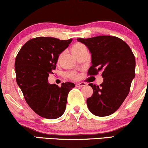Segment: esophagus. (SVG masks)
Wrapping results in <instances>:
<instances>
[{
	"label": "esophagus",
	"instance_id": "1",
	"mask_svg": "<svg viewBox=\"0 0 148 148\" xmlns=\"http://www.w3.org/2000/svg\"><path fill=\"white\" fill-rule=\"evenodd\" d=\"M85 85H86V83H83V82H81V83H76V87H83V86H85Z\"/></svg>",
	"mask_w": 148,
	"mask_h": 148
}]
</instances>
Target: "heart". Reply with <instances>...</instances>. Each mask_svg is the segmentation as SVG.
<instances>
[{
  "label": "heart",
  "mask_w": 148,
  "mask_h": 148,
  "mask_svg": "<svg viewBox=\"0 0 148 148\" xmlns=\"http://www.w3.org/2000/svg\"><path fill=\"white\" fill-rule=\"evenodd\" d=\"M85 46L83 45V44L80 43V42H77V43L74 44V46L72 47V52H75V51L79 50V49H82V48L85 47ZM68 76L72 79H76L78 77V74H76L75 72H69L68 74Z\"/></svg>",
  "instance_id": "1"
}]
</instances>
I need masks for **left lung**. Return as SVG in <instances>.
Returning a JSON list of instances; mask_svg holds the SVG:
<instances>
[{
  "instance_id": "1",
  "label": "left lung",
  "mask_w": 148,
  "mask_h": 148,
  "mask_svg": "<svg viewBox=\"0 0 148 148\" xmlns=\"http://www.w3.org/2000/svg\"><path fill=\"white\" fill-rule=\"evenodd\" d=\"M92 54V66L88 75L102 73L103 82L89 84L93 94L87 99L88 109L98 116H107L120 108L127 97L135 77V57L125 41L112 36L77 38Z\"/></svg>"
}]
</instances>
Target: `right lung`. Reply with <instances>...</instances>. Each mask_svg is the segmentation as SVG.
Returning a JSON list of instances; mask_svg holds the SVG:
<instances>
[{
	"instance_id": "1",
	"label": "right lung",
	"mask_w": 148,
	"mask_h": 148,
	"mask_svg": "<svg viewBox=\"0 0 148 148\" xmlns=\"http://www.w3.org/2000/svg\"><path fill=\"white\" fill-rule=\"evenodd\" d=\"M72 39L59 40L52 37H36L28 40L15 60L17 84L32 110L43 118L55 119L63 114L73 83L61 87L49 84V74H54L58 56Z\"/></svg>"
}]
</instances>
